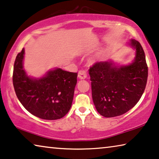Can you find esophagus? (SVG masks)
<instances>
[{
  "label": "esophagus",
  "mask_w": 159,
  "mask_h": 159,
  "mask_svg": "<svg viewBox=\"0 0 159 159\" xmlns=\"http://www.w3.org/2000/svg\"><path fill=\"white\" fill-rule=\"evenodd\" d=\"M87 77V72L84 70H80L78 72V78L80 80H84Z\"/></svg>",
  "instance_id": "34e87169"
}]
</instances>
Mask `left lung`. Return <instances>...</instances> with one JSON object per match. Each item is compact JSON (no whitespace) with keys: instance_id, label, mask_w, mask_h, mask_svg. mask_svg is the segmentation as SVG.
Listing matches in <instances>:
<instances>
[{"instance_id":"8db88e82","label":"left lung","mask_w":159,"mask_h":159,"mask_svg":"<svg viewBox=\"0 0 159 159\" xmlns=\"http://www.w3.org/2000/svg\"><path fill=\"white\" fill-rule=\"evenodd\" d=\"M129 45L135 50L130 64L119 65L108 60L95 63L89 70L95 108L107 118L120 116L133 108L146 88L148 67L144 51L134 39Z\"/></svg>"}]
</instances>
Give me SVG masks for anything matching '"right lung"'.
I'll list each match as a JSON object with an SVG mask.
<instances>
[{"label": "right lung", "mask_w": 159, "mask_h": 159, "mask_svg": "<svg viewBox=\"0 0 159 159\" xmlns=\"http://www.w3.org/2000/svg\"><path fill=\"white\" fill-rule=\"evenodd\" d=\"M25 49L19 52L13 67V83L17 97L33 115L46 120L62 118L71 108L77 73L60 68L44 76H28L23 68Z\"/></svg>", "instance_id": "right-lung-1"}]
</instances>
